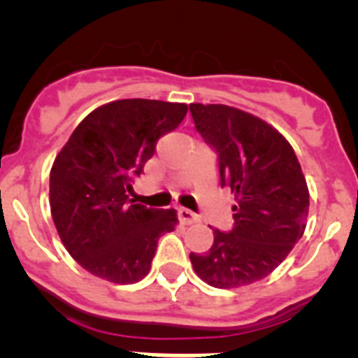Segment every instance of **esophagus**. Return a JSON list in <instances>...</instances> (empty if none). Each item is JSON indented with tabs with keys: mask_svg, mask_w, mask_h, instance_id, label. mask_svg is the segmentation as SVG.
<instances>
[{
	"mask_svg": "<svg viewBox=\"0 0 358 358\" xmlns=\"http://www.w3.org/2000/svg\"><path fill=\"white\" fill-rule=\"evenodd\" d=\"M178 219L182 221L183 224H192V223H196V221H198V215H196L194 212L189 210V208L180 207L178 208Z\"/></svg>",
	"mask_w": 358,
	"mask_h": 358,
	"instance_id": "1",
	"label": "esophagus"
}]
</instances>
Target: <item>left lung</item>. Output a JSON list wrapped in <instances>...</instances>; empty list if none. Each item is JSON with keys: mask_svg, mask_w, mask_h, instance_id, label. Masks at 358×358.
Masks as SVG:
<instances>
[{"mask_svg": "<svg viewBox=\"0 0 358 358\" xmlns=\"http://www.w3.org/2000/svg\"><path fill=\"white\" fill-rule=\"evenodd\" d=\"M196 130L217 151L221 187L235 196L234 230L214 228L205 255L191 253L196 275L235 289L271 275L301 239L308 187L289 141L257 115L228 105L191 103Z\"/></svg>", "mask_w": 358, "mask_h": 358, "instance_id": "left-lung-1", "label": "left lung"}]
</instances>
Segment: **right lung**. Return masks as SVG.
<instances>
[{"mask_svg": "<svg viewBox=\"0 0 358 358\" xmlns=\"http://www.w3.org/2000/svg\"><path fill=\"white\" fill-rule=\"evenodd\" d=\"M187 114L185 103L117 99L83 119L55 159L50 207L60 241L91 275L135 283L150 273L160 235L178 224L175 208L128 199L157 141Z\"/></svg>", "mask_w": 358, "mask_h": 358, "instance_id": "obj_1", "label": "right lung"}]
</instances>
